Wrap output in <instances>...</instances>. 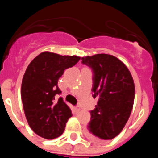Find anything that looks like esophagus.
I'll use <instances>...</instances> for the list:
<instances>
[{
    "label": "esophagus",
    "mask_w": 158,
    "mask_h": 158,
    "mask_svg": "<svg viewBox=\"0 0 158 158\" xmlns=\"http://www.w3.org/2000/svg\"><path fill=\"white\" fill-rule=\"evenodd\" d=\"M74 110H75L76 113H79V112H80V107H79V106H74Z\"/></svg>",
    "instance_id": "1"
}]
</instances>
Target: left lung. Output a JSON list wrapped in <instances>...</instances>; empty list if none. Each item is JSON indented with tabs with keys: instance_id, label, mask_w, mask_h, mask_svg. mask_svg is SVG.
Masks as SVG:
<instances>
[{
	"instance_id": "left-lung-1",
	"label": "left lung",
	"mask_w": 158,
	"mask_h": 158,
	"mask_svg": "<svg viewBox=\"0 0 158 158\" xmlns=\"http://www.w3.org/2000/svg\"><path fill=\"white\" fill-rule=\"evenodd\" d=\"M82 63L92 69V96L97 98L90 111L88 125L91 138L113 139L121 132L132 111L135 84L124 63L116 56L96 54L82 57Z\"/></svg>"
}]
</instances>
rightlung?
Wrapping results in <instances>:
<instances>
[{"label": "right lung", "instance_id": "1", "mask_svg": "<svg viewBox=\"0 0 158 158\" xmlns=\"http://www.w3.org/2000/svg\"><path fill=\"white\" fill-rule=\"evenodd\" d=\"M77 56L44 52L29 63L21 87L23 111L34 132L47 139L57 138L65 129L72 112L60 95L57 83L64 70L79 62Z\"/></svg>", "mask_w": 158, "mask_h": 158}]
</instances>
